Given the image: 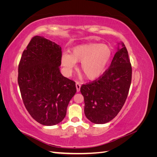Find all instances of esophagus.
<instances>
[{
	"label": "esophagus",
	"mask_w": 157,
	"mask_h": 157,
	"mask_svg": "<svg viewBox=\"0 0 157 157\" xmlns=\"http://www.w3.org/2000/svg\"><path fill=\"white\" fill-rule=\"evenodd\" d=\"M80 84L78 82H76V88H77V92H79L80 90Z\"/></svg>",
	"instance_id": "34e87169"
}]
</instances>
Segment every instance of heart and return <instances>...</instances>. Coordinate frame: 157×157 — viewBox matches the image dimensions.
Instances as JSON below:
<instances>
[{
    "label": "heart",
    "mask_w": 157,
    "mask_h": 157,
    "mask_svg": "<svg viewBox=\"0 0 157 157\" xmlns=\"http://www.w3.org/2000/svg\"><path fill=\"white\" fill-rule=\"evenodd\" d=\"M113 52L107 45L89 43L77 46L71 54L65 52L61 56V64L65 73L70 75L76 67V62L81 63L80 70L90 80L100 77L110 62Z\"/></svg>",
    "instance_id": "b5f03b06"
}]
</instances>
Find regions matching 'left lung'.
Listing matches in <instances>:
<instances>
[{"mask_svg":"<svg viewBox=\"0 0 157 157\" xmlns=\"http://www.w3.org/2000/svg\"><path fill=\"white\" fill-rule=\"evenodd\" d=\"M118 44L109 68L98 80L80 88L84 100V114L94 124H105L113 120L124 105L129 92L131 63L124 44L121 42Z\"/></svg>","mask_w":157,"mask_h":157,"instance_id":"8db88e82","label":"left lung"}]
</instances>
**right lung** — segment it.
I'll return each mask as SVG.
<instances>
[{
	"label": "right lung",
	"instance_id": "add662e5",
	"mask_svg": "<svg viewBox=\"0 0 157 157\" xmlns=\"http://www.w3.org/2000/svg\"><path fill=\"white\" fill-rule=\"evenodd\" d=\"M61 48L35 36L23 51L18 67V85L23 103L34 119L44 126L59 124L77 92L75 82L60 73Z\"/></svg>",
	"mask_w": 157,
	"mask_h": 157
}]
</instances>
